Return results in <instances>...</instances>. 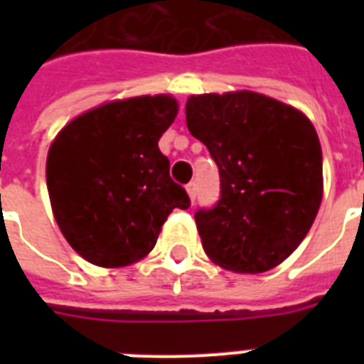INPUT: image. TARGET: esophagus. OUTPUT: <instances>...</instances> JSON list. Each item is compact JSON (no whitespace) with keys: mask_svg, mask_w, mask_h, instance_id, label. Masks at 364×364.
I'll use <instances>...</instances> for the list:
<instances>
[{"mask_svg":"<svg viewBox=\"0 0 364 364\" xmlns=\"http://www.w3.org/2000/svg\"><path fill=\"white\" fill-rule=\"evenodd\" d=\"M187 194H188V198H191V202H194V198H196V183H188Z\"/></svg>","mask_w":364,"mask_h":364,"instance_id":"1","label":"esophagus"}]
</instances>
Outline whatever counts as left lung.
<instances>
[{
	"label": "left lung",
	"mask_w": 364,
	"mask_h": 364,
	"mask_svg": "<svg viewBox=\"0 0 364 364\" xmlns=\"http://www.w3.org/2000/svg\"><path fill=\"white\" fill-rule=\"evenodd\" d=\"M185 115L221 176V200L194 215L205 255L236 274L276 268L310 232L321 205L316 128L296 107L253 90L196 94Z\"/></svg>",
	"instance_id": "8db88e82"
}]
</instances>
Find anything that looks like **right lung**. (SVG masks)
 <instances>
[{
	"label": "right lung",
	"instance_id": "1",
	"mask_svg": "<svg viewBox=\"0 0 364 364\" xmlns=\"http://www.w3.org/2000/svg\"><path fill=\"white\" fill-rule=\"evenodd\" d=\"M177 111L170 94L113 100L75 117L53 139L50 208L85 260L102 268L134 264L153 251L171 211L191 205L159 149Z\"/></svg>",
	"mask_w": 364,
	"mask_h": 364
}]
</instances>
